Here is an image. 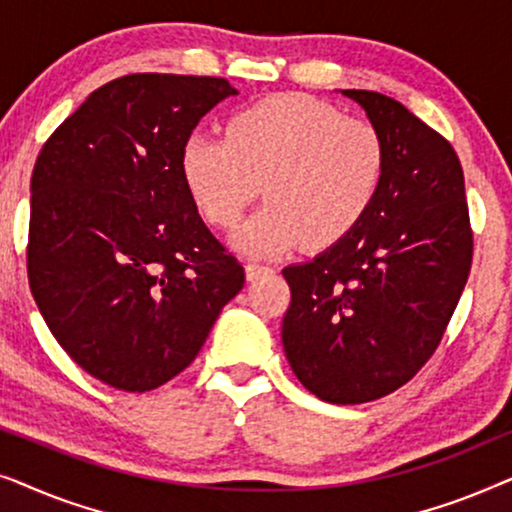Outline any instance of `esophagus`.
Instances as JSON below:
<instances>
[{"mask_svg":"<svg viewBox=\"0 0 512 512\" xmlns=\"http://www.w3.org/2000/svg\"><path fill=\"white\" fill-rule=\"evenodd\" d=\"M244 270H247V279H256L261 275H268V272H272V268L268 263H261V261H247V265H244Z\"/></svg>","mask_w":512,"mask_h":512,"instance_id":"obj_1","label":"esophagus"}]
</instances>
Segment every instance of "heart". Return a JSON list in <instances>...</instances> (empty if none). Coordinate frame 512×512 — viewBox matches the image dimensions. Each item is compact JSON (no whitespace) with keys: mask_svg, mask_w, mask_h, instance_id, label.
I'll return each mask as SVG.
<instances>
[{"mask_svg":"<svg viewBox=\"0 0 512 512\" xmlns=\"http://www.w3.org/2000/svg\"><path fill=\"white\" fill-rule=\"evenodd\" d=\"M195 212L230 228L261 184L265 205L235 230L244 254L333 247L361 226L389 167L384 132L310 95H279L230 118L226 135L195 130L181 146Z\"/></svg>","mask_w":512,"mask_h":512,"instance_id":"1","label":"heart"}]
</instances>
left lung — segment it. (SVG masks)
<instances>
[{
	"label": "left lung",
	"mask_w": 512,
	"mask_h": 512,
	"mask_svg": "<svg viewBox=\"0 0 512 512\" xmlns=\"http://www.w3.org/2000/svg\"><path fill=\"white\" fill-rule=\"evenodd\" d=\"M342 95L387 137V179L352 235L282 270V342L307 391L356 405L408 384L438 349L471 272L473 228L452 144L387 95Z\"/></svg>",
	"instance_id": "1"
}]
</instances>
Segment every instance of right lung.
<instances>
[{
	"instance_id": "obj_1",
	"label": "right lung",
	"mask_w": 512,
	"mask_h": 512,
	"mask_svg": "<svg viewBox=\"0 0 512 512\" xmlns=\"http://www.w3.org/2000/svg\"><path fill=\"white\" fill-rule=\"evenodd\" d=\"M235 93L221 76H121L37 156L30 291L60 347L109 387L142 394L177 377L244 286L179 167L200 118Z\"/></svg>"
}]
</instances>
